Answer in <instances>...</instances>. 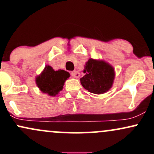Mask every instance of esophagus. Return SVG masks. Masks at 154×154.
<instances>
[{"label": "esophagus", "mask_w": 154, "mask_h": 154, "mask_svg": "<svg viewBox=\"0 0 154 154\" xmlns=\"http://www.w3.org/2000/svg\"><path fill=\"white\" fill-rule=\"evenodd\" d=\"M71 75L73 77H75V78H78L79 77V73L77 71H76V70H74V71H72L71 72Z\"/></svg>", "instance_id": "1"}]
</instances>
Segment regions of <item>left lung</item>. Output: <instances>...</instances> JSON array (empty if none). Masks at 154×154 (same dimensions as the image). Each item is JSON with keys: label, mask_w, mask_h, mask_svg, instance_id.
Masks as SVG:
<instances>
[{"label": "left lung", "mask_w": 154, "mask_h": 154, "mask_svg": "<svg viewBox=\"0 0 154 154\" xmlns=\"http://www.w3.org/2000/svg\"><path fill=\"white\" fill-rule=\"evenodd\" d=\"M85 75L80 79L85 89L95 94H102L109 91L112 86L114 79V69L103 61L90 59L86 63Z\"/></svg>", "instance_id": "left-lung-1"}]
</instances>
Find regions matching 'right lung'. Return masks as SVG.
<instances>
[{"label": "right lung", "instance_id": "add662e5", "mask_svg": "<svg viewBox=\"0 0 154 154\" xmlns=\"http://www.w3.org/2000/svg\"><path fill=\"white\" fill-rule=\"evenodd\" d=\"M69 77V73L63 69L54 71L50 66H46L45 69L36 79L37 85L44 93L55 96L63 89V83Z\"/></svg>", "mask_w": 154, "mask_h": 154}]
</instances>
